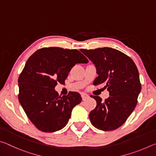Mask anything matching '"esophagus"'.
<instances>
[{
	"label": "esophagus",
	"mask_w": 156,
	"mask_h": 156,
	"mask_svg": "<svg viewBox=\"0 0 156 156\" xmlns=\"http://www.w3.org/2000/svg\"><path fill=\"white\" fill-rule=\"evenodd\" d=\"M81 96H82V98H83V100H86L87 98H88L89 97V95L87 94H86V93H83V94H82Z\"/></svg>",
	"instance_id": "esophagus-1"
}]
</instances>
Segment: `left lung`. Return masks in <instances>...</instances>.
Returning a JSON list of instances; mask_svg holds the SVG:
<instances>
[{"instance_id":"8db88e82","label":"left lung","mask_w":156,"mask_h":156,"mask_svg":"<svg viewBox=\"0 0 156 156\" xmlns=\"http://www.w3.org/2000/svg\"><path fill=\"white\" fill-rule=\"evenodd\" d=\"M80 51L96 67L98 76L94 85L104 84L103 89L109 92L105 102L98 96L91 95L97 105L89 113V119L100 130H115L126 122L138 103L141 91L138 68L130 57L117 49L103 47Z\"/></svg>"}]
</instances>
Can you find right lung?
I'll return each instance as SVG.
<instances>
[{
	"instance_id": "obj_1",
	"label": "right lung",
	"mask_w": 156,
	"mask_h": 156,
	"mask_svg": "<svg viewBox=\"0 0 156 156\" xmlns=\"http://www.w3.org/2000/svg\"><path fill=\"white\" fill-rule=\"evenodd\" d=\"M87 62L88 59L78 50L60 47H44L29 58L18 78V100L37 129L54 132L67 125L82 97L76 91L60 96L54 88L58 83L65 84L76 64Z\"/></svg>"
}]
</instances>
